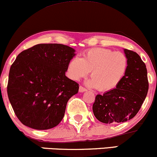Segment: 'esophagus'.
I'll return each mask as SVG.
<instances>
[{
	"label": "esophagus",
	"instance_id": "esophagus-1",
	"mask_svg": "<svg viewBox=\"0 0 157 157\" xmlns=\"http://www.w3.org/2000/svg\"><path fill=\"white\" fill-rule=\"evenodd\" d=\"M86 90H86V88L83 87L82 86H79V92H86Z\"/></svg>",
	"mask_w": 157,
	"mask_h": 157
}]
</instances>
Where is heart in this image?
<instances>
[{"label": "heart", "mask_w": 157, "mask_h": 157, "mask_svg": "<svg viewBox=\"0 0 157 157\" xmlns=\"http://www.w3.org/2000/svg\"><path fill=\"white\" fill-rule=\"evenodd\" d=\"M127 69V58L120 52H113L103 48H94L73 57L67 65V74L78 81L86 76L91 71L92 77L87 84L100 92H109L119 86Z\"/></svg>", "instance_id": "heart-1"}]
</instances>
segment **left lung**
<instances>
[{"label":"left lung","mask_w":157,"mask_h":157,"mask_svg":"<svg viewBox=\"0 0 157 157\" xmlns=\"http://www.w3.org/2000/svg\"><path fill=\"white\" fill-rule=\"evenodd\" d=\"M124 52L127 58L124 77L116 89L98 94L92 106L94 117L102 123L117 124L132 119L148 93L146 65L136 52L126 49Z\"/></svg>","instance_id":"1"}]
</instances>
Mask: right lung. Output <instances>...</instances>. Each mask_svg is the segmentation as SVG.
Wrapping results in <instances>:
<instances>
[{
  "mask_svg": "<svg viewBox=\"0 0 157 157\" xmlns=\"http://www.w3.org/2000/svg\"><path fill=\"white\" fill-rule=\"evenodd\" d=\"M75 50L59 44H40L19 54L10 67L7 93L17 117L36 129L58 125L78 84L65 72Z\"/></svg>",
  "mask_w": 157,
  "mask_h": 157,
  "instance_id": "add662e5",
  "label": "right lung"
}]
</instances>
